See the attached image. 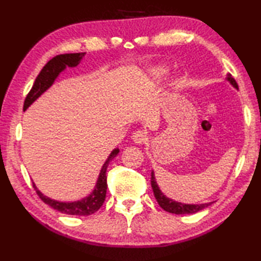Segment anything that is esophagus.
<instances>
[{
  "label": "esophagus",
  "instance_id": "1",
  "mask_svg": "<svg viewBox=\"0 0 261 261\" xmlns=\"http://www.w3.org/2000/svg\"><path fill=\"white\" fill-rule=\"evenodd\" d=\"M132 140H134L138 145H142L147 141V134L145 131H136L132 135Z\"/></svg>",
  "mask_w": 261,
  "mask_h": 261
}]
</instances>
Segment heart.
Listing matches in <instances>:
<instances>
[{"label": "heart", "instance_id": "1", "mask_svg": "<svg viewBox=\"0 0 261 261\" xmlns=\"http://www.w3.org/2000/svg\"><path fill=\"white\" fill-rule=\"evenodd\" d=\"M168 73V68L166 67V66H157V67H154L151 69L150 71V81L152 83H158L162 81L164 77L167 75ZM170 90H176L177 87H178V81H171V83L169 84Z\"/></svg>", "mask_w": 261, "mask_h": 261}]
</instances>
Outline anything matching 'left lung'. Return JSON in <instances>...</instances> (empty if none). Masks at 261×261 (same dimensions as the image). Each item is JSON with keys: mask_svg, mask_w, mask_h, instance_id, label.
<instances>
[{"mask_svg": "<svg viewBox=\"0 0 261 261\" xmlns=\"http://www.w3.org/2000/svg\"><path fill=\"white\" fill-rule=\"evenodd\" d=\"M226 81H228L230 84L233 86L236 90H238V84L236 80L232 77L230 74H226ZM151 187L153 191V195L156 197L158 204L160 205V207L164 208L165 211H167L169 213H174V214H193L199 212L203 208L207 207L208 205L212 204L213 202L210 203H202V204H185L181 202H177L173 198H169L165 195V194L160 190L157 181H156V177H154V171L151 170Z\"/></svg>", "mask_w": 261, "mask_h": 261, "instance_id": "1", "label": "left lung"}]
</instances>
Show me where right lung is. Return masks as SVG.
<instances>
[{
	"label": "right lung",
	"mask_w": 261,
	"mask_h": 261,
	"mask_svg": "<svg viewBox=\"0 0 261 261\" xmlns=\"http://www.w3.org/2000/svg\"><path fill=\"white\" fill-rule=\"evenodd\" d=\"M86 53H75V54H65V55H58V56L54 57L53 59L43 66L40 73L37 76V79L33 83L32 88L30 90L29 94H28L23 105V111H25L30 105L36 101L38 97H40L43 93H45L49 87H51L55 81L57 80V77L60 75L62 71H64L67 67H76L77 65H80L81 60L84 58ZM120 152L119 148H115L109 154L108 159L105 160L103 164L101 170L97 177L96 184L94 186V190L90 195L86 197H83L79 201L74 202H60L57 199H54L46 196L45 194H42L38 190L35 182H32L33 187L43 202L48 204L49 206L59 211V212L70 215H79V216H87L93 213H95L99 207L102 206L105 196H107V169L110 162H112L113 158L118 156Z\"/></svg>",
	"instance_id": "add662e5"
}]
</instances>
